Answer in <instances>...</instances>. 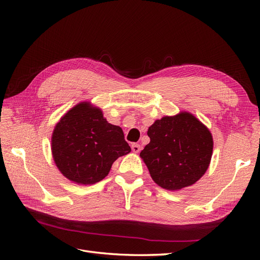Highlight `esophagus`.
<instances>
[{
	"label": "esophagus",
	"mask_w": 260,
	"mask_h": 260,
	"mask_svg": "<svg viewBox=\"0 0 260 260\" xmlns=\"http://www.w3.org/2000/svg\"><path fill=\"white\" fill-rule=\"evenodd\" d=\"M131 148L133 153H139L141 151V146L139 144H132Z\"/></svg>",
	"instance_id": "esophagus-1"
}]
</instances>
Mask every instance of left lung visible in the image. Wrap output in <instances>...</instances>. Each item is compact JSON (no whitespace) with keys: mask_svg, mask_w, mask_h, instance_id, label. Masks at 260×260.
Returning <instances> with one entry per match:
<instances>
[{"mask_svg":"<svg viewBox=\"0 0 260 260\" xmlns=\"http://www.w3.org/2000/svg\"><path fill=\"white\" fill-rule=\"evenodd\" d=\"M149 143L140 157L154 182L168 191L193 185L209 167L214 140L193 114L164 116L148 128Z\"/></svg>","mask_w":260,"mask_h":260,"instance_id":"obj_1","label":"left lung"}]
</instances>
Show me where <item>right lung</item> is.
I'll list each match as a JSON object with an SVG mask.
<instances>
[{
	"instance_id": "obj_1",
	"label": "right lung",
	"mask_w": 260,
	"mask_h": 260,
	"mask_svg": "<svg viewBox=\"0 0 260 260\" xmlns=\"http://www.w3.org/2000/svg\"><path fill=\"white\" fill-rule=\"evenodd\" d=\"M51 149L61 175L81 185L103 180L118 157L131 152L122 129L109 123L91 102H80L60 118Z\"/></svg>"
}]
</instances>
